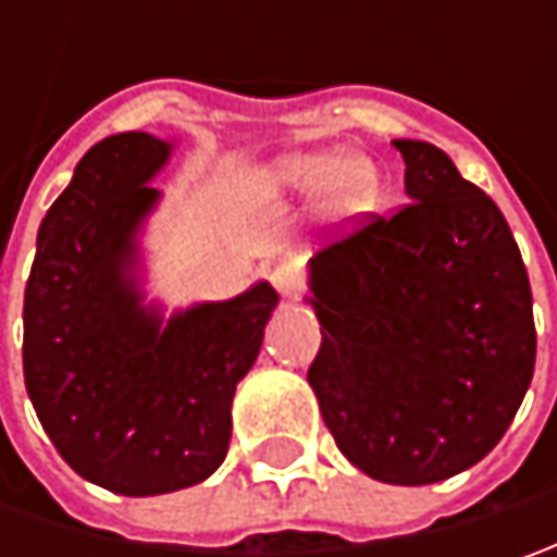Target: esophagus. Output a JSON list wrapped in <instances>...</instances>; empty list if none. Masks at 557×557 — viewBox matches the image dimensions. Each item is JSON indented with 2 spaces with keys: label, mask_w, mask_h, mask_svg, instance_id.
I'll list each match as a JSON object with an SVG mask.
<instances>
[{
  "label": "esophagus",
  "mask_w": 557,
  "mask_h": 557,
  "mask_svg": "<svg viewBox=\"0 0 557 557\" xmlns=\"http://www.w3.org/2000/svg\"><path fill=\"white\" fill-rule=\"evenodd\" d=\"M269 278H272V285L275 290L282 294V297H297L300 290H304V269L297 267V263H278V267L269 272Z\"/></svg>",
  "instance_id": "1"
}]
</instances>
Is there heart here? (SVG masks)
<instances>
[{
    "mask_svg": "<svg viewBox=\"0 0 557 557\" xmlns=\"http://www.w3.org/2000/svg\"><path fill=\"white\" fill-rule=\"evenodd\" d=\"M260 183L269 191L307 195L319 191L322 210L334 220H354L369 213L381 180L377 166L366 154H334V151H290L260 170Z\"/></svg>",
    "mask_w": 557,
    "mask_h": 557,
    "instance_id": "b5f03b06",
    "label": "heart"
}]
</instances>
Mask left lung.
Instances as JSON below:
<instances>
[{
  "label": "left lung",
  "mask_w": 557,
  "mask_h": 557,
  "mask_svg": "<svg viewBox=\"0 0 557 557\" xmlns=\"http://www.w3.org/2000/svg\"><path fill=\"white\" fill-rule=\"evenodd\" d=\"M406 198L310 260L307 381L337 449L381 483L459 474L503 440L533 362V294L490 195L437 145L394 139Z\"/></svg>",
  "instance_id": "left-lung-1"
}]
</instances>
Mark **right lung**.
Wrapping results in <instances>:
<instances>
[{"mask_svg":"<svg viewBox=\"0 0 557 557\" xmlns=\"http://www.w3.org/2000/svg\"><path fill=\"white\" fill-rule=\"evenodd\" d=\"M173 141L92 145L36 235L24 290V381L39 424L79 478L120 496L207 481L232 437V396L278 304L269 282L170 319L145 304L141 228Z\"/></svg>","mask_w":557,"mask_h":557,"instance_id":"1","label":"right lung"}]
</instances>
